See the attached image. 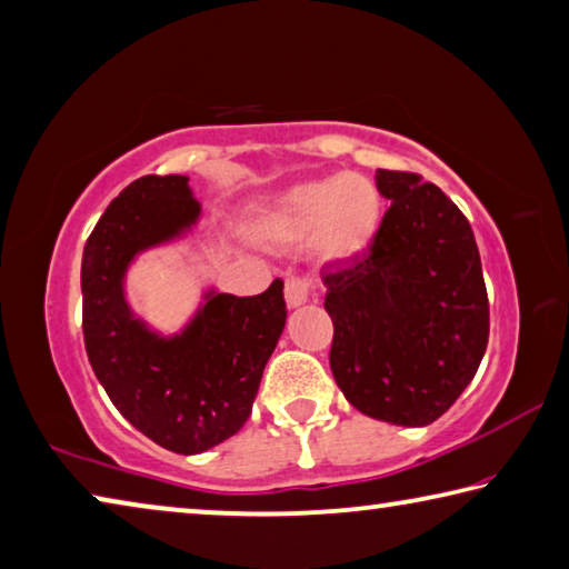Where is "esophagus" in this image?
Segmentation results:
<instances>
[{"label":"esophagus","instance_id":"esophagus-1","mask_svg":"<svg viewBox=\"0 0 569 569\" xmlns=\"http://www.w3.org/2000/svg\"><path fill=\"white\" fill-rule=\"evenodd\" d=\"M315 297V284L310 277H290L284 284V300L290 307L310 302Z\"/></svg>","mask_w":569,"mask_h":569}]
</instances>
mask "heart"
<instances>
[{
    "instance_id": "obj_1",
    "label": "heart",
    "mask_w": 569,
    "mask_h": 569,
    "mask_svg": "<svg viewBox=\"0 0 569 569\" xmlns=\"http://www.w3.org/2000/svg\"><path fill=\"white\" fill-rule=\"evenodd\" d=\"M380 197L368 179L338 173L295 186L262 219V231L277 244H297L312 234L325 262H346L360 254L376 234Z\"/></svg>"
}]
</instances>
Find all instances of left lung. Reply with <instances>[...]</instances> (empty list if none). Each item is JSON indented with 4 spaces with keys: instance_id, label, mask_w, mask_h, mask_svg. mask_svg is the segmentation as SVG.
Here are the masks:
<instances>
[{
    "instance_id": "obj_1",
    "label": "left lung",
    "mask_w": 569,
    "mask_h": 569,
    "mask_svg": "<svg viewBox=\"0 0 569 569\" xmlns=\"http://www.w3.org/2000/svg\"><path fill=\"white\" fill-rule=\"evenodd\" d=\"M390 199L360 254L322 267L335 383L360 413L428 426L477 376L489 297L469 219L421 173L378 169Z\"/></svg>"
}]
</instances>
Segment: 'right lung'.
<instances>
[{
    "label": "right lung",
    "instance_id": "right-lung-1",
    "mask_svg": "<svg viewBox=\"0 0 569 569\" xmlns=\"http://www.w3.org/2000/svg\"><path fill=\"white\" fill-rule=\"evenodd\" d=\"M199 217L186 176H141L110 201L82 251L88 360L126 421L176 453H201L247 423L284 328V282L262 295H213L181 338L161 340L130 318L126 264Z\"/></svg>",
    "mask_w": 569,
    "mask_h": 569
}]
</instances>
